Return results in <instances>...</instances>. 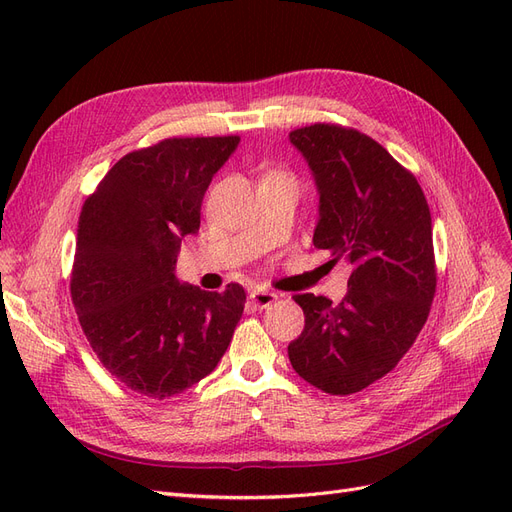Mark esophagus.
<instances>
[{
  "instance_id": "34e87169",
  "label": "esophagus",
  "mask_w": 512,
  "mask_h": 512,
  "mask_svg": "<svg viewBox=\"0 0 512 512\" xmlns=\"http://www.w3.org/2000/svg\"><path fill=\"white\" fill-rule=\"evenodd\" d=\"M250 301L258 307V309H267L271 307L275 301H277V292H271V290H252L250 292Z\"/></svg>"
}]
</instances>
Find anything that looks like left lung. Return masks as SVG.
<instances>
[{
  "label": "left lung",
  "instance_id": "8db88e82",
  "mask_svg": "<svg viewBox=\"0 0 512 512\" xmlns=\"http://www.w3.org/2000/svg\"><path fill=\"white\" fill-rule=\"evenodd\" d=\"M316 190L314 245L352 267L339 305L294 294L305 329L290 342L297 374L350 395L399 363L421 333L436 294L431 213L412 173L374 138L331 123L290 132Z\"/></svg>",
  "mask_w": 512,
  "mask_h": 512
}]
</instances>
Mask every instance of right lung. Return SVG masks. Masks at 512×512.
Listing matches in <instances>:
<instances>
[{"label":"right lung","mask_w":512,"mask_h":512,"mask_svg":"<svg viewBox=\"0 0 512 512\" xmlns=\"http://www.w3.org/2000/svg\"><path fill=\"white\" fill-rule=\"evenodd\" d=\"M239 136L166 138L123 156L81 209L72 303L100 363L128 389L166 399L209 376L224 356L245 292H207L175 275L181 239L196 235L213 175Z\"/></svg>","instance_id":"right-lung-1"}]
</instances>
